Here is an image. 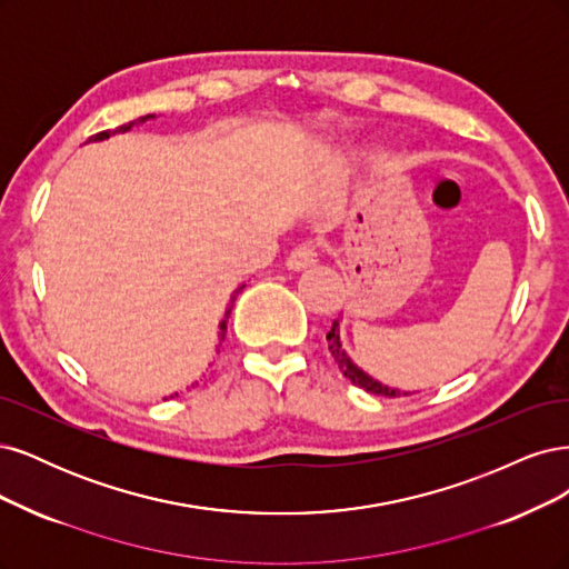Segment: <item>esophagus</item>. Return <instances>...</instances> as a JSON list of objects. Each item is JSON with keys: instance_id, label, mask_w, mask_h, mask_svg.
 <instances>
[{"instance_id": "esophagus-1", "label": "esophagus", "mask_w": 569, "mask_h": 569, "mask_svg": "<svg viewBox=\"0 0 569 569\" xmlns=\"http://www.w3.org/2000/svg\"><path fill=\"white\" fill-rule=\"evenodd\" d=\"M317 260H319L317 248L311 246V243H302V246L290 250L288 260H286V267L292 269V271H305V269H309L311 264H317Z\"/></svg>"}]
</instances>
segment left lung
Listing matches in <instances>:
<instances>
[{"instance_id": "left-lung-1", "label": "left lung", "mask_w": 569, "mask_h": 569, "mask_svg": "<svg viewBox=\"0 0 569 569\" xmlns=\"http://www.w3.org/2000/svg\"><path fill=\"white\" fill-rule=\"evenodd\" d=\"M326 340H328V350H331V355H333V359H336V363H338V369L342 371L345 378H350L352 385H357V388H363L366 392L378 395V397H401V395H409V392H399V390H395V388H388V385H382V382L373 380L371 376H366V373L359 369V366H357L350 357H347V352L342 350V342H340V323H338V319L333 321L331 331H328Z\"/></svg>"}]
</instances>
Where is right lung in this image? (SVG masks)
Wrapping results in <instances>:
<instances>
[{
	"label": "right lung",
	"mask_w": 569,
	"mask_h": 569,
	"mask_svg": "<svg viewBox=\"0 0 569 569\" xmlns=\"http://www.w3.org/2000/svg\"><path fill=\"white\" fill-rule=\"evenodd\" d=\"M156 116H143V118H139V120H132V122H127V124H122V127H118V130H106V132H99V134H94V137H89L87 141H101V139H108L111 134H116V132H130L134 124H141V122H149V120H153ZM238 290H243V286L238 288ZM238 290L233 292V298H231V305L227 307V311H224V319L219 321V345H222V340H224V336H227V319H229V315H231V307H233V300H236V296H238Z\"/></svg>",
	"instance_id": "obj_1"
}]
</instances>
